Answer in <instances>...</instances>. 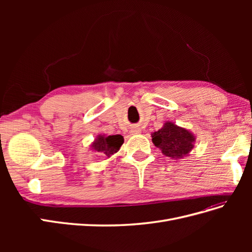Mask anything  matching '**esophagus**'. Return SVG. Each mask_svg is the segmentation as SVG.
<instances>
[{"label":"esophagus","mask_w":252,"mask_h":252,"mask_svg":"<svg viewBox=\"0 0 252 252\" xmlns=\"http://www.w3.org/2000/svg\"><path fill=\"white\" fill-rule=\"evenodd\" d=\"M130 133L131 134H139V133H141V129L140 128H136V127H133L131 130H130Z\"/></svg>","instance_id":"1"}]
</instances>
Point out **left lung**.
I'll return each instance as SVG.
<instances>
[{
	"label": "left lung",
	"instance_id": "1",
	"mask_svg": "<svg viewBox=\"0 0 252 252\" xmlns=\"http://www.w3.org/2000/svg\"><path fill=\"white\" fill-rule=\"evenodd\" d=\"M151 136L152 143L161 149L162 154L173 159L187 157L195 142V136L191 131L169 121L158 131L151 133Z\"/></svg>",
	"mask_w": 252,
	"mask_h": 252
}]
</instances>
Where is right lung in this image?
Here are the masks:
<instances>
[{
	"label": "right lung",
	"mask_w": 252,
	"mask_h": 252,
	"mask_svg": "<svg viewBox=\"0 0 252 252\" xmlns=\"http://www.w3.org/2000/svg\"><path fill=\"white\" fill-rule=\"evenodd\" d=\"M124 143V138L121 134L105 135L98 134L95 140L91 144V150L101 152L103 156L110 158L120 150L122 144Z\"/></svg>",
	"instance_id": "right-lung-1"
}]
</instances>
